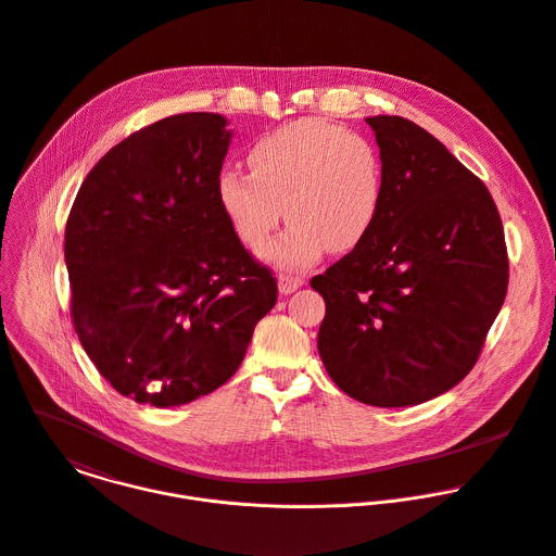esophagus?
I'll return each mask as SVG.
<instances>
[{
    "label": "esophagus",
    "instance_id": "1",
    "mask_svg": "<svg viewBox=\"0 0 556 556\" xmlns=\"http://www.w3.org/2000/svg\"><path fill=\"white\" fill-rule=\"evenodd\" d=\"M302 285H304L302 276H291V274H280L278 276V287H280V293H285V295L298 291Z\"/></svg>",
    "mask_w": 556,
    "mask_h": 556
}]
</instances>
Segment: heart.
Instances as JSON below:
<instances>
[{
    "instance_id": "b5f03b06",
    "label": "heart",
    "mask_w": 556,
    "mask_h": 556,
    "mask_svg": "<svg viewBox=\"0 0 556 556\" xmlns=\"http://www.w3.org/2000/svg\"><path fill=\"white\" fill-rule=\"evenodd\" d=\"M248 166L252 175H219L217 200L250 250L269 241L285 213L289 228L265 250L274 265L304 269L326 250L345 254L369 235L383 195V164L369 138L326 121H298L263 136Z\"/></svg>"
}]
</instances>
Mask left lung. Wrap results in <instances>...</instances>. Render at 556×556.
Wrapping results in <instances>:
<instances>
[{
    "instance_id": "8db88e82",
    "label": "left lung",
    "mask_w": 556,
    "mask_h": 556,
    "mask_svg": "<svg viewBox=\"0 0 556 556\" xmlns=\"http://www.w3.org/2000/svg\"><path fill=\"white\" fill-rule=\"evenodd\" d=\"M383 195L361 245L311 287L326 300L319 356L356 401L403 407L459 383L505 302V230L485 184L401 116L367 118Z\"/></svg>"
}]
</instances>
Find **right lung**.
Instances as JSON below:
<instances>
[{"label": "right lung", "mask_w": 556, "mask_h": 556, "mask_svg": "<svg viewBox=\"0 0 556 556\" xmlns=\"http://www.w3.org/2000/svg\"><path fill=\"white\" fill-rule=\"evenodd\" d=\"M230 144L208 112L157 121L108 151L71 206V319L99 372L155 407L213 392L239 369L278 285L217 200Z\"/></svg>", "instance_id": "add662e5"}]
</instances>
